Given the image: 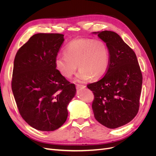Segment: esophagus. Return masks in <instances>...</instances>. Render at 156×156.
Wrapping results in <instances>:
<instances>
[{
    "mask_svg": "<svg viewBox=\"0 0 156 156\" xmlns=\"http://www.w3.org/2000/svg\"><path fill=\"white\" fill-rule=\"evenodd\" d=\"M76 87L77 88H83L85 87V86L84 84H76Z\"/></svg>",
    "mask_w": 156,
    "mask_h": 156,
    "instance_id": "obj_1",
    "label": "esophagus"
}]
</instances>
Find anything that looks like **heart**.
I'll return each mask as SVG.
<instances>
[{
	"instance_id": "b5f03b06",
	"label": "heart",
	"mask_w": 156,
	"mask_h": 156,
	"mask_svg": "<svg viewBox=\"0 0 156 156\" xmlns=\"http://www.w3.org/2000/svg\"><path fill=\"white\" fill-rule=\"evenodd\" d=\"M64 55L55 59L56 67L63 77L69 79L79 69L77 81L101 78L107 72L110 53L106 43L101 40L82 38L70 41L65 47Z\"/></svg>"
}]
</instances>
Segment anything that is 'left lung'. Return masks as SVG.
I'll return each mask as SVG.
<instances>
[{
    "label": "left lung",
    "instance_id": "left-lung-1",
    "mask_svg": "<svg viewBox=\"0 0 156 156\" xmlns=\"http://www.w3.org/2000/svg\"><path fill=\"white\" fill-rule=\"evenodd\" d=\"M108 46L109 66L104 77L88 84L94 99L92 104L96 120L115 129L133 120L137 114L143 75L135 52L116 32H94Z\"/></svg>",
    "mask_w": 156,
    "mask_h": 156
}]
</instances>
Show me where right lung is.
<instances>
[{
  "label": "right lung",
  "mask_w": 156,
  "mask_h": 156,
  "mask_svg": "<svg viewBox=\"0 0 156 156\" xmlns=\"http://www.w3.org/2000/svg\"><path fill=\"white\" fill-rule=\"evenodd\" d=\"M64 41L57 33H37L17 52L12 89L21 117L33 128L51 131L68 117L67 106L76 89L56 69Z\"/></svg>",
  "instance_id": "1"
}]
</instances>
